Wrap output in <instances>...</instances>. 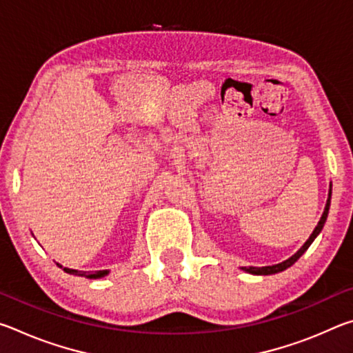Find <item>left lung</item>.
I'll return each instance as SVG.
<instances>
[{"label": "left lung", "instance_id": "obj_1", "mask_svg": "<svg viewBox=\"0 0 353 353\" xmlns=\"http://www.w3.org/2000/svg\"><path fill=\"white\" fill-rule=\"evenodd\" d=\"M330 199H332V187H330V190H328L327 204H325L324 213H322V216H321V219H319L318 225L314 227L313 234L310 235V238L305 241V244H303V246H302L301 249H299L294 255H291L288 260H285V261H282V263H277V265H272V266H261V268H256V266H243L241 270L249 272V274H254V276H271V274L282 272V271H285V270H288L290 266L294 265V263H296L299 259H301V256H302L303 254H305V250H307L310 246H312V243L314 241V238L321 234L322 227H324L325 221H327V216H328V208H330Z\"/></svg>", "mask_w": 353, "mask_h": 353}]
</instances>
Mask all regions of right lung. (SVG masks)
I'll return each instance as SVG.
<instances>
[{
    "label": "right lung",
    "mask_w": 353,
    "mask_h": 353,
    "mask_svg": "<svg viewBox=\"0 0 353 353\" xmlns=\"http://www.w3.org/2000/svg\"><path fill=\"white\" fill-rule=\"evenodd\" d=\"M57 266L62 268V270L67 274H73V276L87 277V279H101V277H105L107 274H109V270H104V271H77V270H70V268H63L61 263H57Z\"/></svg>",
    "instance_id": "obj_1"
}]
</instances>
